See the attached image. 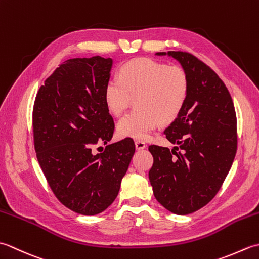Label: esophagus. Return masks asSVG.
Wrapping results in <instances>:
<instances>
[{
  "instance_id": "34e87169",
  "label": "esophagus",
  "mask_w": 259,
  "mask_h": 259,
  "mask_svg": "<svg viewBox=\"0 0 259 259\" xmlns=\"http://www.w3.org/2000/svg\"><path fill=\"white\" fill-rule=\"evenodd\" d=\"M135 145H136V149L137 150H142V149H145V148L147 147V145L145 144V142L141 141V140L135 141Z\"/></svg>"
}]
</instances>
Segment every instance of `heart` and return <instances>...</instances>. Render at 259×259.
<instances>
[{"instance_id":"heart-1","label":"heart","mask_w":259,"mask_h":259,"mask_svg":"<svg viewBox=\"0 0 259 259\" xmlns=\"http://www.w3.org/2000/svg\"><path fill=\"white\" fill-rule=\"evenodd\" d=\"M189 93V78L178 65H168L151 59H136L120 68L104 87L108 111L119 117L137 98L138 109L117 124L122 138L145 140L160 121L171 122L184 109Z\"/></svg>"}]
</instances>
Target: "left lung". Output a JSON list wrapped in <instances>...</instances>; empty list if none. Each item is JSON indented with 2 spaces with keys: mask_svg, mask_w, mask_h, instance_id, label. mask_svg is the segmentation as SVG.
Returning a JSON list of instances; mask_svg holds the SVG:
<instances>
[{
  "mask_svg": "<svg viewBox=\"0 0 259 259\" xmlns=\"http://www.w3.org/2000/svg\"><path fill=\"white\" fill-rule=\"evenodd\" d=\"M179 61L189 78L184 109L164 130L175 145L149 146L153 195L169 211L188 214L206 206L221 189L237 151V119L223 80L188 52H157Z\"/></svg>",
  "mask_w": 259,
  "mask_h": 259,
  "instance_id": "obj_1",
  "label": "left lung"
}]
</instances>
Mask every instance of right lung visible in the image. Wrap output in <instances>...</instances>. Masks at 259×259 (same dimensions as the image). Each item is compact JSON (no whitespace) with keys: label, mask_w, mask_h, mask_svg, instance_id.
Masks as SVG:
<instances>
[{"label":"right lung","mask_w":259,"mask_h":259,"mask_svg":"<svg viewBox=\"0 0 259 259\" xmlns=\"http://www.w3.org/2000/svg\"><path fill=\"white\" fill-rule=\"evenodd\" d=\"M112 59L64 61L41 85L33 107L37 161L53 194L74 212L100 213L118 196L136 147L131 138L111 140L114 122L104 102Z\"/></svg>","instance_id":"1"}]
</instances>
